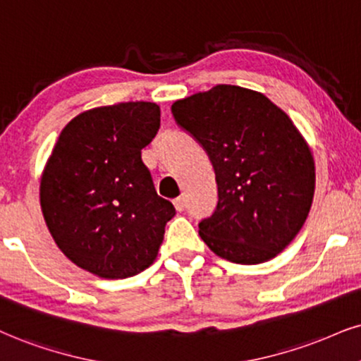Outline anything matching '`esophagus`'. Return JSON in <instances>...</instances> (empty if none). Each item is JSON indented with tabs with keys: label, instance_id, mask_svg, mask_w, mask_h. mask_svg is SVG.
Listing matches in <instances>:
<instances>
[{
	"label": "esophagus",
	"instance_id": "esophagus-1",
	"mask_svg": "<svg viewBox=\"0 0 361 361\" xmlns=\"http://www.w3.org/2000/svg\"><path fill=\"white\" fill-rule=\"evenodd\" d=\"M173 207H176V211H177V212H182V211H184V207H185V199H184V197H177V199H173Z\"/></svg>",
	"mask_w": 361,
	"mask_h": 361
}]
</instances>
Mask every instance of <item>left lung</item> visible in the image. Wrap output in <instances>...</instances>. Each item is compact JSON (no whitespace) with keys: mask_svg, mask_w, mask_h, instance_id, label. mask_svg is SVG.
I'll list each match as a JSON object with an SVG mask.
<instances>
[{"mask_svg":"<svg viewBox=\"0 0 361 361\" xmlns=\"http://www.w3.org/2000/svg\"><path fill=\"white\" fill-rule=\"evenodd\" d=\"M176 122L201 144L219 201L199 224L214 255L259 264L288 246L310 214L314 160L293 120L259 92L216 85L172 104Z\"/></svg>","mask_w":361,"mask_h":361,"instance_id":"left-lung-1","label":"left lung"}]
</instances>
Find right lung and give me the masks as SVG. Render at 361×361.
Instances as JSON below:
<instances>
[{
  "label": "right lung",
  "instance_id": "add662e5",
  "mask_svg": "<svg viewBox=\"0 0 361 361\" xmlns=\"http://www.w3.org/2000/svg\"><path fill=\"white\" fill-rule=\"evenodd\" d=\"M159 127L152 102L87 110L66 123L43 169L39 206L51 238L73 264L99 278L149 268L176 214L140 157Z\"/></svg>",
  "mask_w": 361,
  "mask_h": 361
}]
</instances>
